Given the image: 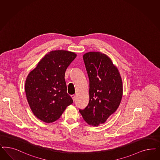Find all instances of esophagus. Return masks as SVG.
<instances>
[{
  "instance_id": "34e87169",
  "label": "esophagus",
  "mask_w": 160,
  "mask_h": 160,
  "mask_svg": "<svg viewBox=\"0 0 160 160\" xmlns=\"http://www.w3.org/2000/svg\"><path fill=\"white\" fill-rule=\"evenodd\" d=\"M71 97H72V99H73V101H75V94L72 95H71Z\"/></svg>"
}]
</instances>
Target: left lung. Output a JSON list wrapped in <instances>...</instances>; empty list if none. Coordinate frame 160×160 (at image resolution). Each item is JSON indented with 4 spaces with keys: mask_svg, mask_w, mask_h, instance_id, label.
Segmentation results:
<instances>
[{
    "mask_svg": "<svg viewBox=\"0 0 160 160\" xmlns=\"http://www.w3.org/2000/svg\"><path fill=\"white\" fill-rule=\"evenodd\" d=\"M89 80V101L79 111L92 126L103 124L114 113L122 97V82L118 70L108 57L91 52L83 56Z\"/></svg>",
    "mask_w": 160,
    "mask_h": 160,
    "instance_id": "8db88e82",
    "label": "left lung"
}]
</instances>
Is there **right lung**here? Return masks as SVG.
Wrapping results in <instances>:
<instances>
[{"mask_svg":"<svg viewBox=\"0 0 160 160\" xmlns=\"http://www.w3.org/2000/svg\"><path fill=\"white\" fill-rule=\"evenodd\" d=\"M77 55L67 51L47 54L26 78V98L38 118L50 123L60 118L73 102L67 93L65 71Z\"/></svg>","mask_w":160,"mask_h":160,"instance_id":"right-lung-1","label":"right lung"}]
</instances>
